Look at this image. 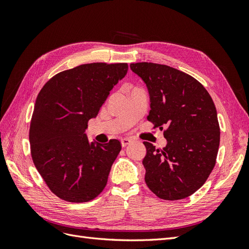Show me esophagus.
I'll use <instances>...</instances> for the list:
<instances>
[{
    "mask_svg": "<svg viewBox=\"0 0 249 249\" xmlns=\"http://www.w3.org/2000/svg\"><path fill=\"white\" fill-rule=\"evenodd\" d=\"M131 142H132V139H130V138H124V139H122V146L124 147L127 144H130Z\"/></svg>",
    "mask_w": 249,
    "mask_h": 249,
    "instance_id": "1",
    "label": "esophagus"
}]
</instances>
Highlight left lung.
<instances>
[{
  "label": "left lung",
  "mask_w": 249,
  "mask_h": 249,
  "mask_svg": "<svg viewBox=\"0 0 249 249\" xmlns=\"http://www.w3.org/2000/svg\"><path fill=\"white\" fill-rule=\"evenodd\" d=\"M132 71L146 84L148 122L162 131L165 147L144 141L142 161L145 183L158 197L178 200L190 196L212 172L220 142V129L212 97L200 83L173 67L139 62Z\"/></svg>",
  "instance_id": "obj_1"
}]
</instances>
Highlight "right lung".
Masks as SVG:
<instances>
[{
	"label": "right lung",
	"mask_w": 249,
	"mask_h": 249,
	"mask_svg": "<svg viewBox=\"0 0 249 249\" xmlns=\"http://www.w3.org/2000/svg\"><path fill=\"white\" fill-rule=\"evenodd\" d=\"M126 63H88L57 73L37 95L30 124L31 156L50 190L70 202L92 200L107 185L122 144L90 142L85 131Z\"/></svg>",
	"instance_id": "1"
}]
</instances>
